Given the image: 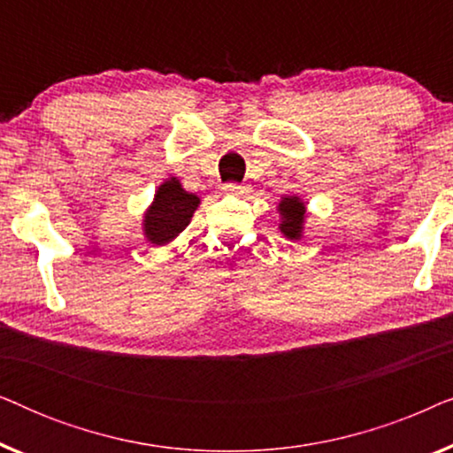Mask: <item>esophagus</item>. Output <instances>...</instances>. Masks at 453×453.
Returning a JSON list of instances; mask_svg holds the SVG:
<instances>
[{
	"label": "esophagus",
	"instance_id": "34e87169",
	"mask_svg": "<svg viewBox=\"0 0 453 453\" xmlns=\"http://www.w3.org/2000/svg\"><path fill=\"white\" fill-rule=\"evenodd\" d=\"M226 191H228V194L241 196V194H245L247 188H245V185H239V183H228V185H226Z\"/></svg>",
	"mask_w": 453,
	"mask_h": 453
}]
</instances>
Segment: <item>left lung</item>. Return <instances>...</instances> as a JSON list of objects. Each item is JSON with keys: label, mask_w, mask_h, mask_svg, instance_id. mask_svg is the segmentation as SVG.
<instances>
[{"label": "left lung", "mask_w": 453, "mask_h": 453, "mask_svg": "<svg viewBox=\"0 0 453 453\" xmlns=\"http://www.w3.org/2000/svg\"><path fill=\"white\" fill-rule=\"evenodd\" d=\"M278 212H280V233L287 239H301L303 237V225H305V203L299 196L282 197L278 203Z\"/></svg>", "instance_id": "obj_1"}]
</instances>
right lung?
I'll use <instances>...</instances> for the list:
<instances>
[{
	"label": "right lung",
	"instance_id": "obj_1",
	"mask_svg": "<svg viewBox=\"0 0 453 453\" xmlns=\"http://www.w3.org/2000/svg\"><path fill=\"white\" fill-rule=\"evenodd\" d=\"M200 206V197L181 188L177 177L166 179L154 194L144 214V234L152 245H166L189 225Z\"/></svg>",
	"mask_w": 453,
	"mask_h": 453
}]
</instances>
